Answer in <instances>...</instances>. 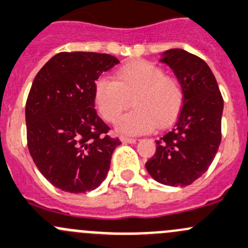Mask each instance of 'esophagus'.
Segmentation results:
<instances>
[{"label": "esophagus", "instance_id": "esophagus-1", "mask_svg": "<svg viewBox=\"0 0 248 248\" xmlns=\"http://www.w3.org/2000/svg\"><path fill=\"white\" fill-rule=\"evenodd\" d=\"M120 139H121V141L124 142V144H134V142H137V139H134V138L121 137Z\"/></svg>", "mask_w": 248, "mask_h": 248}]
</instances>
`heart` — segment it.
<instances>
[{
    "mask_svg": "<svg viewBox=\"0 0 248 248\" xmlns=\"http://www.w3.org/2000/svg\"><path fill=\"white\" fill-rule=\"evenodd\" d=\"M95 103L106 121L114 122L132 101L135 109L116 122L122 134L139 135L153 131L157 124H171L182 110L184 90L178 78L165 75L158 65L146 61L120 67L114 80L100 78L95 84Z\"/></svg>",
    "mask_w": 248,
    "mask_h": 248,
    "instance_id": "1",
    "label": "heart"
}]
</instances>
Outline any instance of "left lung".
Returning a JSON list of instances; mask_svg holds the SVG:
<instances>
[{"label": "left lung", "instance_id": "left-lung-1", "mask_svg": "<svg viewBox=\"0 0 248 248\" xmlns=\"http://www.w3.org/2000/svg\"><path fill=\"white\" fill-rule=\"evenodd\" d=\"M161 62L173 70L184 90L176 124L157 141L146 161L152 178L171 186H190L212 164L221 144L223 98L207 62L181 48L163 53Z\"/></svg>", "mask_w": 248, "mask_h": 248}]
</instances>
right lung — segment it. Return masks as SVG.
<instances>
[{
	"label": "right lung",
	"instance_id": "1",
	"mask_svg": "<svg viewBox=\"0 0 248 248\" xmlns=\"http://www.w3.org/2000/svg\"><path fill=\"white\" fill-rule=\"evenodd\" d=\"M119 64L95 52H61L36 74L26 102L27 146L44 177L65 192L96 189L121 144L95 110V84Z\"/></svg>",
	"mask_w": 248,
	"mask_h": 248
}]
</instances>
